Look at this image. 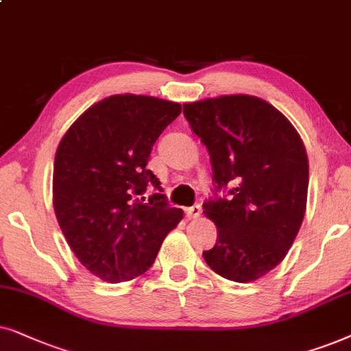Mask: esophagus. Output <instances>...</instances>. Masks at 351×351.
<instances>
[{"label":"esophagus","mask_w":351,"mask_h":351,"mask_svg":"<svg viewBox=\"0 0 351 351\" xmlns=\"http://www.w3.org/2000/svg\"><path fill=\"white\" fill-rule=\"evenodd\" d=\"M200 213H202V208H200V205H193V207L186 208V217H188V218H199Z\"/></svg>","instance_id":"obj_1"}]
</instances>
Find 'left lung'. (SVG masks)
<instances>
[{
	"mask_svg": "<svg viewBox=\"0 0 351 351\" xmlns=\"http://www.w3.org/2000/svg\"><path fill=\"white\" fill-rule=\"evenodd\" d=\"M183 114L207 147L213 171L204 213L218 236L204 260L230 281H255L284 260L305 217L303 141L281 112L255 96L193 102Z\"/></svg>",
	"mask_w": 351,
	"mask_h": 351,
	"instance_id": "1",
	"label": "left lung"
}]
</instances>
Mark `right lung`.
I'll use <instances>...</instances> for the list:
<instances>
[{
    "label": "right lung",
    "mask_w": 351,
    "mask_h": 351,
    "mask_svg": "<svg viewBox=\"0 0 351 351\" xmlns=\"http://www.w3.org/2000/svg\"><path fill=\"white\" fill-rule=\"evenodd\" d=\"M181 104L117 95L91 106L60 139L53 204L70 249L102 281L123 282L151 268L183 219L146 165ZM152 185L154 194L144 198Z\"/></svg>",
    "instance_id": "add662e5"
}]
</instances>
